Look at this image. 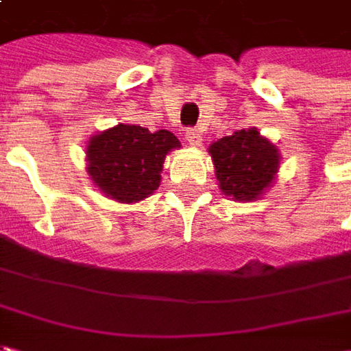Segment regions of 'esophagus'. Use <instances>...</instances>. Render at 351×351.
Segmentation results:
<instances>
[{
  "instance_id": "34e87169",
  "label": "esophagus",
  "mask_w": 351,
  "mask_h": 351,
  "mask_svg": "<svg viewBox=\"0 0 351 351\" xmlns=\"http://www.w3.org/2000/svg\"><path fill=\"white\" fill-rule=\"evenodd\" d=\"M190 143V145H199V141H202V136H199L198 130H188L186 132V138H184Z\"/></svg>"
}]
</instances>
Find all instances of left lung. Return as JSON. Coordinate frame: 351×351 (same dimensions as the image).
<instances>
[{"label":"left lung","mask_w":351,"mask_h":351,"mask_svg":"<svg viewBox=\"0 0 351 351\" xmlns=\"http://www.w3.org/2000/svg\"><path fill=\"white\" fill-rule=\"evenodd\" d=\"M212 155L219 190L235 202L260 199L276 182L282 153L264 138L258 128L239 130L233 136L213 141Z\"/></svg>","instance_id":"left-lung-1"}]
</instances>
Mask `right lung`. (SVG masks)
Here are the masks:
<instances>
[{"label": "right lung", "mask_w": 351, "mask_h": 351, "mask_svg": "<svg viewBox=\"0 0 351 351\" xmlns=\"http://www.w3.org/2000/svg\"><path fill=\"white\" fill-rule=\"evenodd\" d=\"M178 147L180 141L169 130L116 124L89 138L85 171L106 198L136 204L159 188L165 157Z\"/></svg>", "instance_id": "right-lung-1"}]
</instances>
